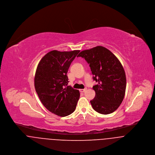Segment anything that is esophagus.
Segmentation results:
<instances>
[{
    "label": "esophagus",
    "mask_w": 155,
    "mask_h": 155,
    "mask_svg": "<svg viewBox=\"0 0 155 155\" xmlns=\"http://www.w3.org/2000/svg\"><path fill=\"white\" fill-rule=\"evenodd\" d=\"M86 90H87V88H84V89H80V91L81 92H84L86 91Z\"/></svg>",
    "instance_id": "34e87169"
}]
</instances>
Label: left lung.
<instances>
[{"label":"left lung","instance_id":"left-lung-1","mask_svg":"<svg viewBox=\"0 0 155 155\" xmlns=\"http://www.w3.org/2000/svg\"><path fill=\"white\" fill-rule=\"evenodd\" d=\"M77 56L89 64L93 80L98 83L93 87L96 94L91 101L94 110L102 114L113 113L122 102L126 91V75L121 63L102 46L83 50Z\"/></svg>","mask_w":155,"mask_h":155}]
</instances>
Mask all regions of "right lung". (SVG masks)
<instances>
[{
	"instance_id": "1",
	"label": "right lung",
	"mask_w": 155,
	"mask_h": 155,
	"mask_svg": "<svg viewBox=\"0 0 155 155\" xmlns=\"http://www.w3.org/2000/svg\"><path fill=\"white\" fill-rule=\"evenodd\" d=\"M80 50H53L39 62L34 79L36 92L44 106L52 113L61 117L75 110L80 94L68 84L67 72Z\"/></svg>"
}]
</instances>
